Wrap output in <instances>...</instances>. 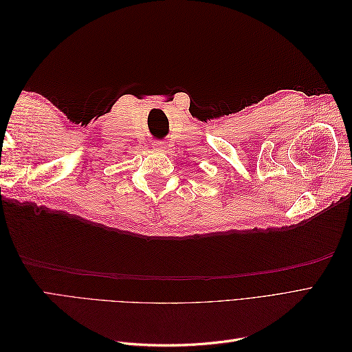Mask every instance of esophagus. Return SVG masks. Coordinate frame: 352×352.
Returning <instances> with one entry per match:
<instances>
[{
	"label": "esophagus",
	"mask_w": 352,
	"mask_h": 352,
	"mask_svg": "<svg viewBox=\"0 0 352 352\" xmlns=\"http://www.w3.org/2000/svg\"><path fill=\"white\" fill-rule=\"evenodd\" d=\"M151 145H153L154 150H157V151H163L164 148H166V142L164 141H158V140H154Z\"/></svg>",
	"instance_id": "1"
}]
</instances>
